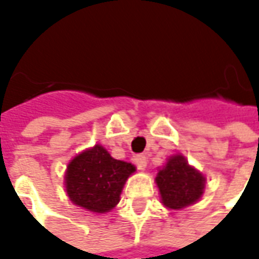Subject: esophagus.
I'll return each instance as SVG.
<instances>
[{
	"label": "esophagus",
	"mask_w": 259,
	"mask_h": 259,
	"mask_svg": "<svg viewBox=\"0 0 259 259\" xmlns=\"http://www.w3.org/2000/svg\"><path fill=\"white\" fill-rule=\"evenodd\" d=\"M135 163H136V166H137L139 169H146L147 157H146V155H143V154L137 155V157L135 158Z\"/></svg>",
	"instance_id": "esophagus-1"
}]
</instances>
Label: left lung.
Wrapping results in <instances>:
<instances>
[{"label":"left lung","mask_w":259,"mask_h":259,"mask_svg":"<svg viewBox=\"0 0 259 259\" xmlns=\"http://www.w3.org/2000/svg\"><path fill=\"white\" fill-rule=\"evenodd\" d=\"M157 185L162 202L172 209L194 204L204 190V176L191 168L185 157L175 155L158 172Z\"/></svg>","instance_id":"8db88e82"}]
</instances>
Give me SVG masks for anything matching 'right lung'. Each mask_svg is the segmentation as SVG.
Instances as JSON below:
<instances>
[{"label": "right lung", "instance_id": "add662e5", "mask_svg": "<svg viewBox=\"0 0 259 259\" xmlns=\"http://www.w3.org/2000/svg\"><path fill=\"white\" fill-rule=\"evenodd\" d=\"M132 163L113 159L101 146L81 152L69 163L66 191L73 204L93 212H108L119 202Z\"/></svg>", "mask_w": 259, "mask_h": 259}]
</instances>
